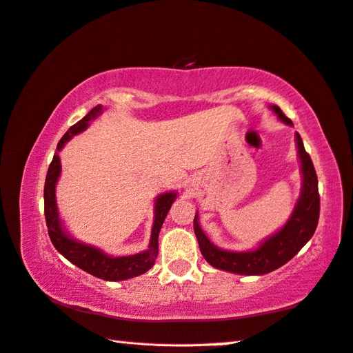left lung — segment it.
Returning <instances> with one entry per match:
<instances>
[{"instance_id":"1","label":"left lung","mask_w":353,"mask_h":353,"mask_svg":"<svg viewBox=\"0 0 353 353\" xmlns=\"http://www.w3.org/2000/svg\"><path fill=\"white\" fill-rule=\"evenodd\" d=\"M272 108L273 112L278 113L281 121L292 125V121L278 105H273ZM296 142L297 150H299L303 175L301 198L297 201L293 214L284 228L273 237L265 240L260 248L250 250V252H230V250L219 249L202 232L198 223V216H194L193 226L199 249L203 258L213 268L239 273V275H264V273L273 272L288 263L312 237L317 228L320 214L319 181L314 164L311 161L310 154L305 151L299 132H296Z\"/></svg>"}]
</instances>
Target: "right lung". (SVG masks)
I'll return each mask as SVG.
<instances>
[{"label":"right lung","mask_w":353,"mask_h":353,"mask_svg":"<svg viewBox=\"0 0 353 353\" xmlns=\"http://www.w3.org/2000/svg\"><path fill=\"white\" fill-rule=\"evenodd\" d=\"M101 110H103V107L97 105L95 108H92V110L85 114L81 121H78L75 125H72V127L65 132V136L60 139V142L57 145V151H60L61 148L65 146V143L70 137L88 128L89 121L93 119V117H97L101 113ZM60 169H61L60 159L56 152L48 168V174H46L45 189H43L45 221H46V226H48V234L54 248H56L65 258H68L70 263L75 264L77 268H80L84 272L90 273V275L104 281L130 279V278L142 275V273L150 270L155 263L157 255H159V232L161 230L164 219H166L169 213L172 203H174L176 198V193H164L161 196L157 198L155 221H154L152 232H151L150 249L137 255L112 258L105 255L103 250H98L97 248L83 245V243L72 240L68 234L63 232V230H61L59 213H57V203H56V183L60 175Z\"/></svg>","instance_id":"right-lung-1"}]
</instances>
